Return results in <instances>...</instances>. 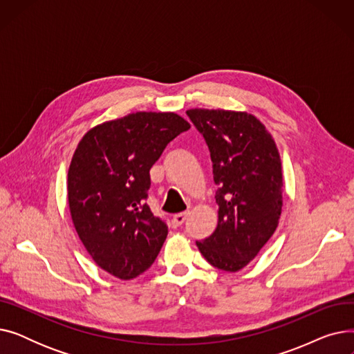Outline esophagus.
Here are the masks:
<instances>
[{
	"label": "esophagus",
	"mask_w": 354,
	"mask_h": 354,
	"mask_svg": "<svg viewBox=\"0 0 354 354\" xmlns=\"http://www.w3.org/2000/svg\"><path fill=\"white\" fill-rule=\"evenodd\" d=\"M188 215H189V212H180V214H176V215H174V218H172L174 225H175V227H180V225L183 224V222L187 221Z\"/></svg>",
	"instance_id": "esophagus-1"
}]
</instances>
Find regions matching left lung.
I'll return each mask as SVG.
<instances>
[{
  "instance_id": "8db88e82",
  "label": "left lung",
  "mask_w": 354,
  "mask_h": 354,
  "mask_svg": "<svg viewBox=\"0 0 354 354\" xmlns=\"http://www.w3.org/2000/svg\"><path fill=\"white\" fill-rule=\"evenodd\" d=\"M187 115L209 147L218 185V225L196 247L211 266L236 272L258 255L280 222V153L266 126L247 111L191 109Z\"/></svg>"
}]
</instances>
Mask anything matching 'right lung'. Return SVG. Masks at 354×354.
<instances>
[{
	"mask_svg": "<svg viewBox=\"0 0 354 354\" xmlns=\"http://www.w3.org/2000/svg\"><path fill=\"white\" fill-rule=\"evenodd\" d=\"M189 127L174 111H136L91 127L74 151L67 174L73 225L93 261L120 280L145 272L165 243L166 224L143 201L149 171Z\"/></svg>",
	"mask_w": 354,
	"mask_h": 354,
	"instance_id": "add662e5",
	"label": "right lung"
}]
</instances>
